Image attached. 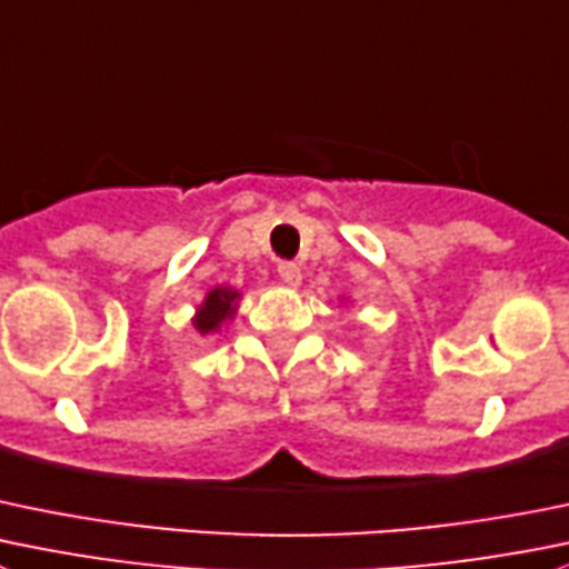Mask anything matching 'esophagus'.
<instances>
[{"mask_svg": "<svg viewBox=\"0 0 569 569\" xmlns=\"http://www.w3.org/2000/svg\"><path fill=\"white\" fill-rule=\"evenodd\" d=\"M278 274L286 286H291V289H297V286L302 283V274H300V267H297V263H280Z\"/></svg>", "mask_w": 569, "mask_h": 569, "instance_id": "1", "label": "esophagus"}]
</instances>
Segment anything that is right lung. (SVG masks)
<instances>
[{
	"mask_svg": "<svg viewBox=\"0 0 569 569\" xmlns=\"http://www.w3.org/2000/svg\"><path fill=\"white\" fill-rule=\"evenodd\" d=\"M239 300H241V291L233 289V286H217V289L208 291L206 300L197 306L194 319H191L197 333L200 336L219 333L222 325L236 317V311H239Z\"/></svg>",
	"mask_w": 569,
	"mask_h": 569,
	"instance_id": "right-lung-1",
	"label": "right lung"
}]
</instances>
